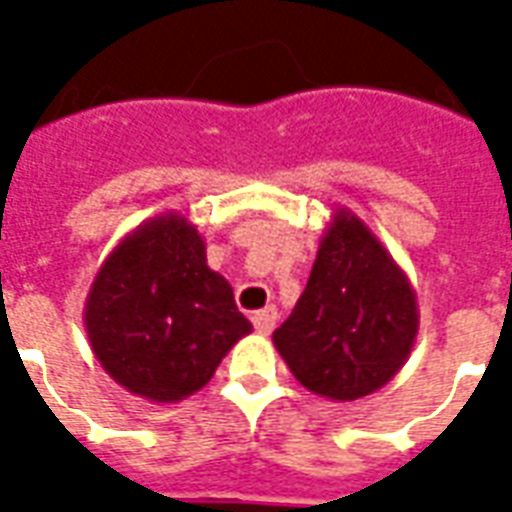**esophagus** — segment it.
Returning a JSON list of instances; mask_svg holds the SVG:
<instances>
[{"label": "esophagus", "mask_w": 512, "mask_h": 512, "mask_svg": "<svg viewBox=\"0 0 512 512\" xmlns=\"http://www.w3.org/2000/svg\"><path fill=\"white\" fill-rule=\"evenodd\" d=\"M252 323L260 334H271L277 326V307H263L252 315Z\"/></svg>", "instance_id": "34e87169"}]
</instances>
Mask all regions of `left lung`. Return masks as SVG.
I'll return each mask as SVG.
<instances>
[{"mask_svg": "<svg viewBox=\"0 0 512 512\" xmlns=\"http://www.w3.org/2000/svg\"><path fill=\"white\" fill-rule=\"evenodd\" d=\"M417 329V293L408 277L370 227L340 208L274 345L301 386L345 403L392 381Z\"/></svg>", "mask_w": 512, "mask_h": 512, "instance_id": "8db88e82", "label": "left lung"}]
</instances>
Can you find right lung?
<instances>
[{"instance_id": "add662e5", "label": "right lung", "mask_w": 512, "mask_h": 512, "mask_svg": "<svg viewBox=\"0 0 512 512\" xmlns=\"http://www.w3.org/2000/svg\"><path fill=\"white\" fill-rule=\"evenodd\" d=\"M84 326L117 384L153 403H178L211 381L252 323L230 282L208 268L205 241L180 213L126 235L98 268Z\"/></svg>"}]
</instances>
